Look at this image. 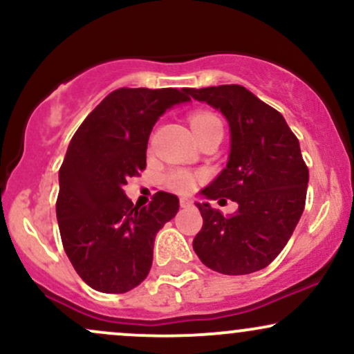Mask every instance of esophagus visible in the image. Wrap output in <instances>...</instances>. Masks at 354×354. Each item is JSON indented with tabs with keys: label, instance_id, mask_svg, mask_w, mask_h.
Here are the masks:
<instances>
[{
	"label": "esophagus",
	"instance_id": "34e87169",
	"mask_svg": "<svg viewBox=\"0 0 354 354\" xmlns=\"http://www.w3.org/2000/svg\"><path fill=\"white\" fill-rule=\"evenodd\" d=\"M191 205H193V203H191V200H188V198H181L180 200L181 208H188V206H191Z\"/></svg>",
	"mask_w": 354,
	"mask_h": 354
}]
</instances>
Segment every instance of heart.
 Segmentation results:
<instances>
[{"label":"heart","instance_id":"obj_1","mask_svg":"<svg viewBox=\"0 0 354 354\" xmlns=\"http://www.w3.org/2000/svg\"><path fill=\"white\" fill-rule=\"evenodd\" d=\"M189 124L193 128L194 135L196 138L203 135L206 129H209L211 126L214 124H221L219 118L214 115V113L209 111H193L189 115ZM198 181V174L188 171V169H171L165 174L163 183L168 189L174 191L178 194H189L196 189Z\"/></svg>","mask_w":354,"mask_h":354}]
</instances>
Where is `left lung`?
I'll list each match as a JSON object with an SVG mask.
<instances>
[{
  "mask_svg": "<svg viewBox=\"0 0 354 354\" xmlns=\"http://www.w3.org/2000/svg\"><path fill=\"white\" fill-rule=\"evenodd\" d=\"M188 93L219 109L231 131L228 165L201 193L239 205L226 218L208 203H196L203 226L193 250L218 273H254L281 253L303 214L310 171L299 141L281 113L245 86L189 88Z\"/></svg>",
  "mask_w": 354,
  "mask_h": 354,
  "instance_id": "1",
  "label": "left lung"
}]
</instances>
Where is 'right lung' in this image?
<instances>
[{"label":"right lung","instance_id":"right-lung-1","mask_svg":"<svg viewBox=\"0 0 354 354\" xmlns=\"http://www.w3.org/2000/svg\"><path fill=\"white\" fill-rule=\"evenodd\" d=\"M189 88H120L86 116L59 168L56 218L63 248L80 278L101 293H126L148 276L156 233L180 200L158 191L145 208L123 186L146 168L154 123Z\"/></svg>","mask_w":354,"mask_h":354}]
</instances>
